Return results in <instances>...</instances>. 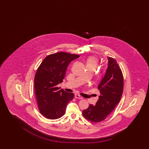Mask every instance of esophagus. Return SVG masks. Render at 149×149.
I'll list each match as a JSON object with an SVG mask.
<instances>
[{
    "label": "esophagus",
    "mask_w": 149,
    "mask_h": 149,
    "mask_svg": "<svg viewBox=\"0 0 149 149\" xmlns=\"http://www.w3.org/2000/svg\"><path fill=\"white\" fill-rule=\"evenodd\" d=\"M75 97L77 98H78V99H82V97H81L80 95L78 94H75Z\"/></svg>",
    "instance_id": "esophagus-1"
}]
</instances>
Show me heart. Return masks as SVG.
<instances>
[{"label": "heart", "instance_id": "obj_1", "mask_svg": "<svg viewBox=\"0 0 149 149\" xmlns=\"http://www.w3.org/2000/svg\"><path fill=\"white\" fill-rule=\"evenodd\" d=\"M98 64V60L94 56H89L86 61V67L95 69Z\"/></svg>", "mask_w": 149, "mask_h": 149}]
</instances>
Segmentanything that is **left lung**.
<instances>
[{"mask_svg": "<svg viewBox=\"0 0 149 149\" xmlns=\"http://www.w3.org/2000/svg\"><path fill=\"white\" fill-rule=\"evenodd\" d=\"M108 68L98 86L101 95L95 105L90 104L82 111L86 119L92 122L103 120L120 102L123 92L124 79L116 60L108 57Z\"/></svg>", "mask_w": 149, "mask_h": 149, "instance_id": "obj_1", "label": "left lung"}]
</instances>
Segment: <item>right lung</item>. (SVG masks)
Here are the masks:
<instances>
[{
  "label": "right lung",
  "instance_id": "obj_1",
  "mask_svg": "<svg viewBox=\"0 0 149 149\" xmlns=\"http://www.w3.org/2000/svg\"><path fill=\"white\" fill-rule=\"evenodd\" d=\"M79 55L64 52L51 54L45 57L35 77V90L39 110L44 117L56 119L65 113L67 104L74 97L72 93L59 89L67 69L72 61Z\"/></svg>",
  "mask_w": 149,
  "mask_h": 149
}]
</instances>
